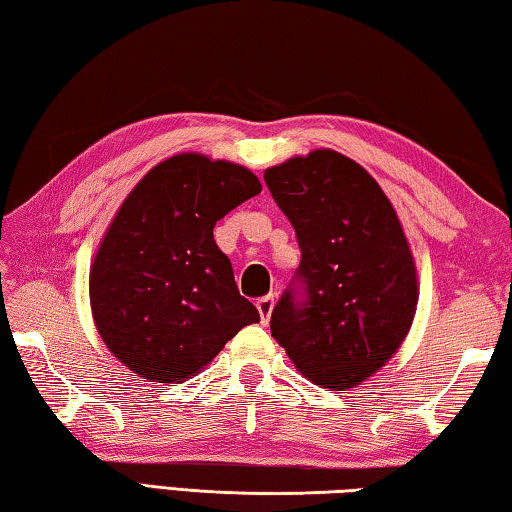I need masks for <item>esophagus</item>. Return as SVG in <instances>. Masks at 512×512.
<instances>
[{"label": "esophagus", "mask_w": 512, "mask_h": 512, "mask_svg": "<svg viewBox=\"0 0 512 512\" xmlns=\"http://www.w3.org/2000/svg\"><path fill=\"white\" fill-rule=\"evenodd\" d=\"M256 308H258V315L267 324V319L272 317V310H274V294H265V297L256 299Z\"/></svg>", "instance_id": "1"}]
</instances>
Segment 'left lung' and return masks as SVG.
Returning <instances> with one entry per match:
<instances>
[{"mask_svg":"<svg viewBox=\"0 0 512 512\" xmlns=\"http://www.w3.org/2000/svg\"><path fill=\"white\" fill-rule=\"evenodd\" d=\"M297 233L299 270L272 310V337L321 387L364 382L398 351L416 312L414 258L378 182L335 150L265 170Z\"/></svg>","mask_w":512,"mask_h":512,"instance_id":"8db88e82","label":"left lung"}]
</instances>
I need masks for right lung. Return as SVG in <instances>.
<instances>
[{
    "instance_id": "obj_1",
    "label": "right lung",
    "mask_w": 512,
    "mask_h": 512,
    "mask_svg": "<svg viewBox=\"0 0 512 512\" xmlns=\"http://www.w3.org/2000/svg\"><path fill=\"white\" fill-rule=\"evenodd\" d=\"M258 193L247 168L202 155L161 161L134 186L89 274L98 333L130 371L186 380L261 321L213 240L215 222Z\"/></svg>"
}]
</instances>
